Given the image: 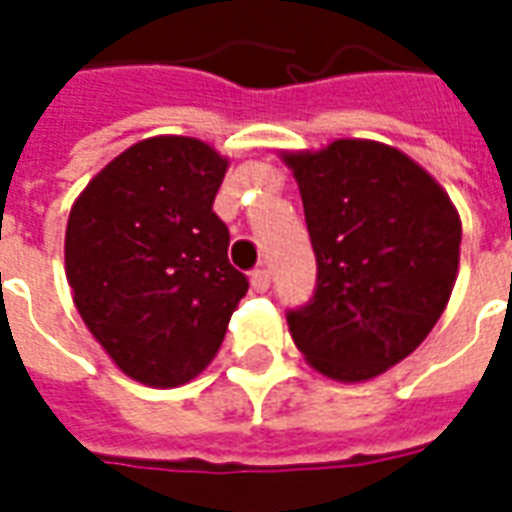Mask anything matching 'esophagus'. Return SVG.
<instances>
[{
	"label": "esophagus",
	"instance_id": "1",
	"mask_svg": "<svg viewBox=\"0 0 512 512\" xmlns=\"http://www.w3.org/2000/svg\"><path fill=\"white\" fill-rule=\"evenodd\" d=\"M252 288L257 290V293H266L268 288H271V274H268L266 268H257V271H252Z\"/></svg>",
	"mask_w": 512,
	"mask_h": 512
}]
</instances>
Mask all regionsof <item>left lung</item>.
I'll return each instance as SVG.
<instances>
[{
	"instance_id": "obj_1",
	"label": "left lung",
	"mask_w": 512,
	"mask_h": 512,
	"mask_svg": "<svg viewBox=\"0 0 512 512\" xmlns=\"http://www.w3.org/2000/svg\"><path fill=\"white\" fill-rule=\"evenodd\" d=\"M299 183L318 285L288 312L290 337L343 384L381 376L430 334L461 260V216L433 175L397 147L337 139L282 153Z\"/></svg>"
}]
</instances>
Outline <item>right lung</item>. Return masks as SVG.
I'll use <instances>...</instances> for the list:
<instances>
[{
	"label": "right lung",
	"mask_w": 512,
	"mask_h": 512,
	"mask_svg": "<svg viewBox=\"0 0 512 512\" xmlns=\"http://www.w3.org/2000/svg\"><path fill=\"white\" fill-rule=\"evenodd\" d=\"M230 161L194 136H150L76 197L65 274L84 326L128 378L180 386L208 367L249 282L213 197Z\"/></svg>",
	"instance_id": "right-lung-1"
}]
</instances>
